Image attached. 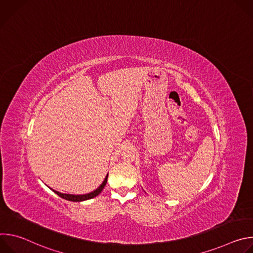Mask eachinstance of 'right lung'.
Segmentation results:
<instances>
[{"mask_svg":"<svg viewBox=\"0 0 253 253\" xmlns=\"http://www.w3.org/2000/svg\"><path fill=\"white\" fill-rule=\"evenodd\" d=\"M107 179H108V174L107 176L105 177L104 181L102 182V184L94 191L90 192V193H87V194H81V195H75V194H66V193H61L59 191H56L54 189L51 188V190H53L57 195H59L61 198L63 199H66L68 201H73V202H81V201H85V200H88V199H92L94 197H96L97 195H99L101 193V191L104 189L106 183H107Z\"/></svg>","mask_w":253,"mask_h":253,"instance_id":"add662e5","label":"right lung"}]
</instances>
